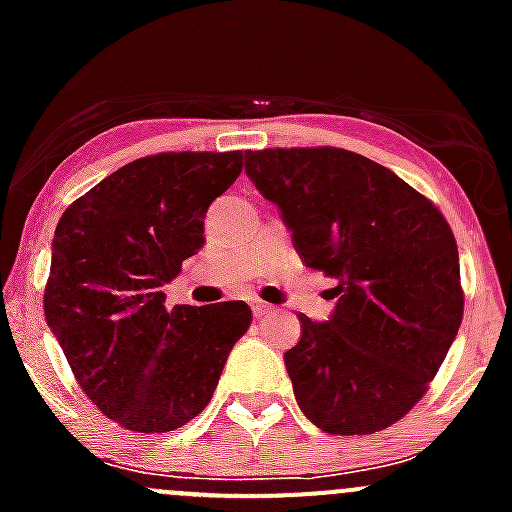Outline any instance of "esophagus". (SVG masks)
Listing matches in <instances>:
<instances>
[{
  "label": "esophagus",
  "instance_id": "1",
  "mask_svg": "<svg viewBox=\"0 0 512 512\" xmlns=\"http://www.w3.org/2000/svg\"><path fill=\"white\" fill-rule=\"evenodd\" d=\"M250 307H252V314H255V317H257V319L267 317V314H270V312H272V307H270V304L260 302V299H252V302H250Z\"/></svg>",
  "mask_w": 512,
  "mask_h": 512
}]
</instances>
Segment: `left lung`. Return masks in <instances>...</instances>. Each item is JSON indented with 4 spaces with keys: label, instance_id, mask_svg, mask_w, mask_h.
<instances>
[{
    "label": "left lung",
    "instance_id": "left-lung-1",
    "mask_svg": "<svg viewBox=\"0 0 512 512\" xmlns=\"http://www.w3.org/2000/svg\"><path fill=\"white\" fill-rule=\"evenodd\" d=\"M294 250L337 280L327 322L299 317L285 354L302 414L337 436L381 431L428 389L463 319L458 245L431 200L344 148L245 153Z\"/></svg>",
    "mask_w": 512,
    "mask_h": 512
}]
</instances>
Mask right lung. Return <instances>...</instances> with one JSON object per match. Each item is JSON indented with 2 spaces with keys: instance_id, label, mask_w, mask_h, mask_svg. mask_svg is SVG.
Instances as JSON below:
<instances>
[{
  "instance_id": "1",
  "label": "right lung",
  "mask_w": 512,
  "mask_h": 512,
  "mask_svg": "<svg viewBox=\"0 0 512 512\" xmlns=\"http://www.w3.org/2000/svg\"><path fill=\"white\" fill-rule=\"evenodd\" d=\"M240 170L242 151L138 158L56 225L46 324L86 396L128 431L165 433L198 416L250 327L245 302L168 309L163 292L205 245V213Z\"/></svg>"
}]
</instances>
